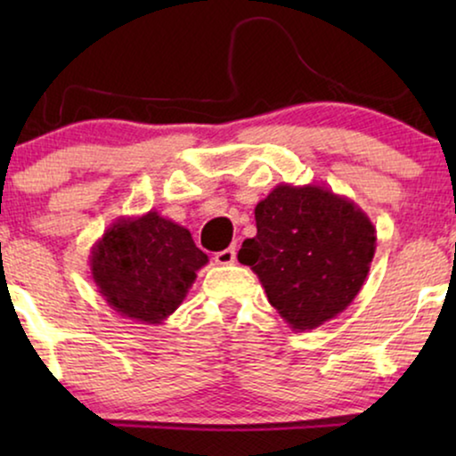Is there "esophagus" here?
Wrapping results in <instances>:
<instances>
[{"mask_svg": "<svg viewBox=\"0 0 456 456\" xmlns=\"http://www.w3.org/2000/svg\"><path fill=\"white\" fill-rule=\"evenodd\" d=\"M214 259H216L217 265H232L234 261H236V248H234V247L224 248V251L216 253Z\"/></svg>", "mask_w": 456, "mask_h": 456, "instance_id": "obj_1", "label": "esophagus"}]
</instances>
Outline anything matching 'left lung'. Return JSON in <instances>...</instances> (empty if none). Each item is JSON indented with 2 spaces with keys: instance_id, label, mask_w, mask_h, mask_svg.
Wrapping results in <instances>:
<instances>
[{
  "instance_id": "8db88e82",
  "label": "left lung",
  "mask_w": 456,
  "mask_h": 456,
  "mask_svg": "<svg viewBox=\"0 0 456 456\" xmlns=\"http://www.w3.org/2000/svg\"><path fill=\"white\" fill-rule=\"evenodd\" d=\"M257 234L239 261L297 332L320 328L354 301L376 253V226L357 203L326 186L278 184L255 208Z\"/></svg>"
}]
</instances>
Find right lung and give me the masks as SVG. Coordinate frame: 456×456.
<instances>
[{
    "label": "right lung",
    "instance_id": "1",
    "mask_svg": "<svg viewBox=\"0 0 456 456\" xmlns=\"http://www.w3.org/2000/svg\"><path fill=\"white\" fill-rule=\"evenodd\" d=\"M208 261L189 230L153 209L118 217L89 255L91 278L110 307L147 326L180 307Z\"/></svg>",
    "mask_w": 456,
    "mask_h": 456
}]
</instances>
